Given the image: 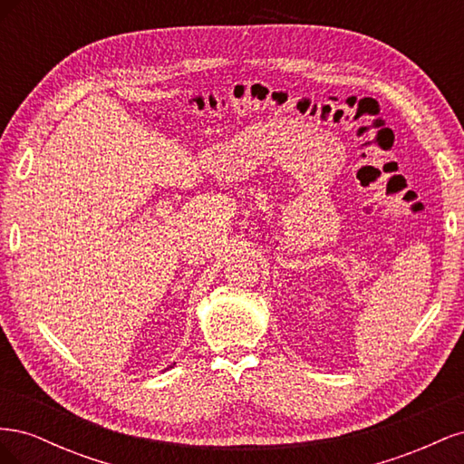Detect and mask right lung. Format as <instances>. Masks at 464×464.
I'll return each mask as SVG.
<instances>
[{
	"label": "right lung",
	"mask_w": 464,
	"mask_h": 464,
	"mask_svg": "<svg viewBox=\"0 0 464 464\" xmlns=\"http://www.w3.org/2000/svg\"><path fill=\"white\" fill-rule=\"evenodd\" d=\"M170 368H172V366H170Z\"/></svg>",
	"instance_id": "obj_1"
}]
</instances>
